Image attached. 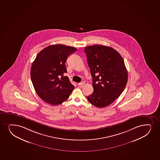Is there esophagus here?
Segmentation results:
<instances>
[{
  "label": "esophagus",
  "mask_w": 160,
  "mask_h": 160,
  "mask_svg": "<svg viewBox=\"0 0 160 160\" xmlns=\"http://www.w3.org/2000/svg\"><path fill=\"white\" fill-rule=\"evenodd\" d=\"M85 84V83L84 82H81L79 83H78V85L79 86L81 87L83 85Z\"/></svg>",
  "instance_id": "1"
}]
</instances>
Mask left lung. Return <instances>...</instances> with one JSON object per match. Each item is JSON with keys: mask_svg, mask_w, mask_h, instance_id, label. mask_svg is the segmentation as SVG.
Returning <instances> with one entry per match:
<instances>
[{"mask_svg": "<svg viewBox=\"0 0 160 160\" xmlns=\"http://www.w3.org/2000/svg\"><path fill=\"white\" fill-rule=\"evenodd\" d=\"M84 51L94 88L87 99L96 107H106L120 96L128 82L124 60L115 49L104 45H90Z\"/></svg>", "mask_w": 160, "mask_h": 160, "instance_id": "obj_1", "label": "left lung"}]
</instances>
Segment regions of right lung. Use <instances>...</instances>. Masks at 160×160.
Returning <instances> with one entry per match:
<instances>
[{
    "mask_svg": "<svg viewBox=\"0 0 160 160\" xmlns=\"http://www.w3.org/2000/svg\"><path fill=\"white\" fill-rule=\"evenodd\" d=\"M77 49L62 44L49 45L40 51L32 62L30 77L36 93L52 105L60 104L69 98L74 86L68 78L65 62Z\"/></svg>",
    "mask_w": 160,
    "mask_h": 160,
    "instance_id": "obj_1",
    "label": "right lung"
}]
</instances>
